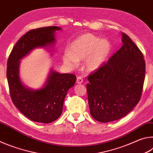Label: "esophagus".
I'll list each match as a JSON object with an SVG mask.
<instances>
[{
	"mask_svg": "<svg viewBox=\"0 0 153 153\" xmlns=\"http://www.w3.org/2000/svg\"><path fill=\"white\" fill-rule=\"evenodd\" d=\"M76 82H77V84H82V83L83 82V78H82V77H80V76H77Z\"/></svg>",
	"mask_w": 153,
	"mask_h": 153,
	"instance_id": "obj_1",
	"label": "esophagus"
}]
</instances>
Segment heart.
Instances as JSON below:
<instances>
[{"mask_svg": "<svg viewBox=\"0 0 153 153\" xmlns=\"http://www.w3.org/2000/svg\"><path fill=\"white\" fill-rule=\"evenodd\" d=\"M111 51V42L100 39L92 33H86L75 40L63 56L65 63L75 67L77 61H84V69L92 72L97 70L107 60Z\"/></svg>", "mask_w": 153, "mask_h": 153, "instance_id": "1", "label": "heart"}]
</instances>
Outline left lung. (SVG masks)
Returning a JSON list of instances; mask_svg holds the SVG:
<instances>
[{
	"instance_id": "8db88e82",
	"label": "left lung",
	"mask_w": 153,
	"mask_h": 153,
	"mask_svg": "<svg viewBox=\"0 0 153 153\" xmlns=\"http://www.w3.org/2000/svg\"><path fill=\"white\" fill-rule=\"evenodd\" d=\"M123 45L88 77L90 112L101 123L123 117L140 100L145 78L144 56L135 43L122 33Z\"/></svg>"
}]
</instances>
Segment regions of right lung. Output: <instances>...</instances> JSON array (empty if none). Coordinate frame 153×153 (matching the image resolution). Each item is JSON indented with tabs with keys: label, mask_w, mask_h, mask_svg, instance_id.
I'll use <instances>...</instances> for the list:
<instances>
[{
	"label": "right lung",
	"mask_w": 153,
	"mask_h": 153,
	"mask_svg": "<svg viewBox=\"0 0 153 153\" xmlns=\"http://www.w3.org/2000/svg\"><path fill=\"white\" fill-rule=\"evenodd\" d=\"M60 30L57 26H49L29 31L15 44L7 61V77L12 101L21 113L36 122L49 123L60 117L65 98L74 86L76 76L51 69L45 86L34 90L21 82L19 60L36 48L53 45L55 32Z\"/></svg>",
	"instance_id": "right-lung-1"
}]
</instances>
